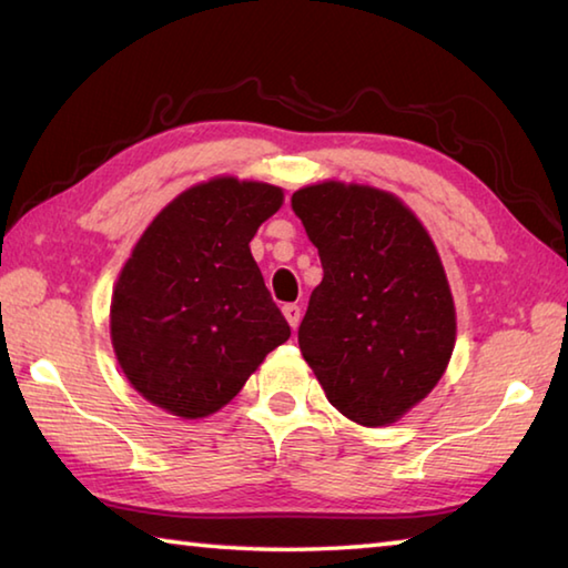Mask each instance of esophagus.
<instances>
[{"instance_id":"esophagus-1","label":"esophagus","mask_w":568,"mask_h":568,"mask_svg":"<svg viewBox=\"0 0 568 568\" xmlns=\"http://www.w3.org/2000/svg\"><path fill=\"white\" fill-rule=\"evenodd\" d=\"M283 315H285V320H287V325H291L293 329L297 327V323H301V307H297L295 303L283 305Z\"/></svg>"}]
</instances>
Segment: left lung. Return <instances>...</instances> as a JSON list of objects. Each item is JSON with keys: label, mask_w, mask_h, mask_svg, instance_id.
<instances>
[{"label": "left lung", "mask_w": 568, "mask_h": 568, "mask_svg": "<svg viewBox=\"0 0 568 568\" xmlns=\"http://www.w3.org/2000/svg\"><path fill=\"white\" fill-rule=\"evenodd\" d=\"M291 203L323 263L297 329L305 363L347 419L392 425L429 395L455 349L435 243L397 195L369 185H305Z\"/></svg>", "instance_id": "1"}]
</instances>
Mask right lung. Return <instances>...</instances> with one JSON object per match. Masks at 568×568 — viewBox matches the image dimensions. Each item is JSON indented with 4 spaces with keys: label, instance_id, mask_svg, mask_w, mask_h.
<instances>
[{
    "label": "right lung",
    "instance_id": "obj_1",
    "mask_svg": "<svg viewBox=\"0 0 568 568\" xmlns=\"http://www.w3.org/2000/svg\"><path fill=\"white\" fill-rule=\"evenodd\" d=\"M281 205L277 185L223 176L183 191L143 231L113 287L111 343L156 407L213 415L291 337L248 248Z\"/></svg>",
    "mask_w": 568,
    "mask_h": 568
}]
</instances>
